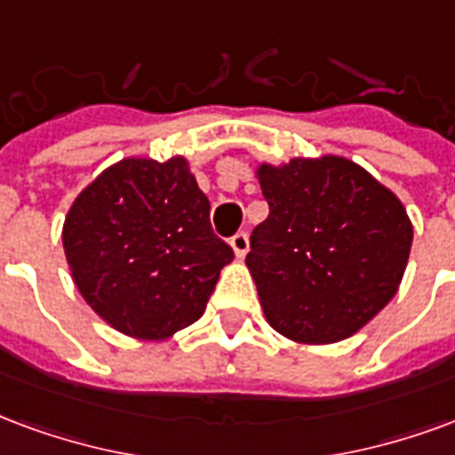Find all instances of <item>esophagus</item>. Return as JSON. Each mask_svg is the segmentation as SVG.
I'll use <instances>...</instances> for the list:
<instances>
[{"label":"esophagus","instance_id":"34e87169","mask_svg":"<svg viewBox=\"0 0 455 455\" xmlns=\"http://www.w3.org/2000/svg\"><path fill=\"white\" fill-rule=\"evenodd\" d=\"M248 236H245L243 231H238L236 236L231 238V248H234V253H236V258H243L245 253H248Z\"/></svg>","mask_w":455,"mask_h":455}]
</instances>
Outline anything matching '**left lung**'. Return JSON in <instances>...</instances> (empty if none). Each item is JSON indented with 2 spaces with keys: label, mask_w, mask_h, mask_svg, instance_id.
Instances as JSON below:
<instances>
[{
  "label": "left lung",
  "mask_w": 455,
  "mask_h": 455,
  "mask_svg": "<svg viewBox=\"0 0 455 455\" xmlns=\"http://www.w3.org/2000/svg\"><path fill=\"white\" fill-rule=\"evenodd\" d=\"M267 219L245 265L272 328L301 345L355 335L398 291L412 221L386 185L345 156L260 164Z\"/></svg>",
  "instance_id": "obj_1"
}]
</instances>
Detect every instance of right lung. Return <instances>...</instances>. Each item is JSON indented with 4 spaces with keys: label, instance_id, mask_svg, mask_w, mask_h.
I'll return each instance as SVG.
<instances>
[{
    "label": "right lung",
    "instance_id": "1",
    "mask_svg": "<svg viewBox=\"0 0 455 455\" xmlns=\"http://www.w3.org/2000/svg\"><path fill=\"white\" fill-rule=\"evenodd\" d=\"M62 245L84 301L137 339H166L197 321L234 260L185 156L108 166L72 202Z\"/></svg>",
    "mask_w": 455,
    "mask_h": 455
}]
</instances>
